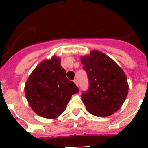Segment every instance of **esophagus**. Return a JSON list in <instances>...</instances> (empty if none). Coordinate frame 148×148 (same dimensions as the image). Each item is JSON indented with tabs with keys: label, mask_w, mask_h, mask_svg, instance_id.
Returning <instances> with one entry per match:
<instances>
[{
	"label": "esophagus",
	"mask_w": 148,
	"mask_h": 148,
	"mask_svg": "<svg viewBox=\"0 0 148 148\" xmlns=\"http://www.w3.org/2000/svg\"><path fill=\"white\" fill-rule=\"evenodd\" d=\"M74 83H75L77 86H78V80H76V79H75V80H74Z\"/></svg>",
	"instance_id": "1"
}]
</instances>
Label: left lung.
<instances>
[{
	"label": "left lung",
	"instance_id": "left-lung-1",
	"mask_svg": "<svg viewBox=\"0 0 148 148\" xmlns=\"http://www.w3.org/2000/svg\"><path fill=\"white\" fill-rule=\"evenodd\" d=\"M89 87L82 99L89 113L99 117L110 116L120 109L128 92L125 73L115 61L100 51L82 57Z\"/></svg>",
	"mask_w": 148,
	"mask_h": 148
}]
</instances>
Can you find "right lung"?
Returning a JSON list of instances; mask_svg holds the SVG:
<instances>
[{"instance_id": "obj_1", "label": "right lung", "mask_w": 148, "mask_h": 148, "mask_svg": "<svg viewBox=\"0 0 148 148\" xmlns=\"http://www.w3.org/2000/svg\"><path fill=\"white\" fill-rule=\"evenodd\" d=\"M75 83L66 77L61 59L53 57L41 62L31 73L25 85V95L35 113L55 119L66 110L72 95L78 92Z\"/></svg>"}]
</instances>
